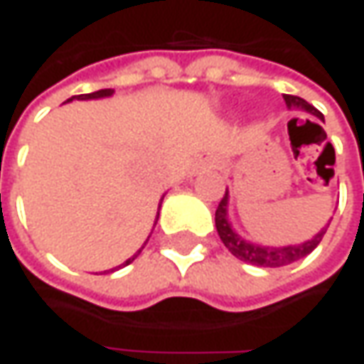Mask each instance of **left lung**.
I'll use <instances>...</instances> for the list:
<instances>
[{
	"instance_id": "obj_1",
	"label": "left lung",
	"mask_w": 364,
	"mask_h": 364,
	"mask_svg": "<svg viewBox=\"0 0 364 364\" xmlns=\"http://www.w3.org/2000/svg\"><path fill=\"white\" fill-rule=\"evenodd\" d=\"M284 101H286L287 109H301V111H306L310 115H316L320 121H324V115L316 107L310 105L308 101H304L301 97L284 95ZM215 225H217L220 241L225 243V247L237 259H241L245 263H251V265H257V267H284V265H289V263L306 257V255H310L314 251L318 243L322 241L326 229H328L330 220L328 225L322 227L310 241H304V243L286 245V247H269V245L253 243V241L243 239L239 232L232 229L231 220H229V188H227L223 200L218 203L217 213H215Z\"/></svg>"
}]
</instances>
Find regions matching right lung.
Returning <instances> with one entry per match:
<instances>
[{
  "instance_id": "1",
  "label": "right lung",
  "mask_w": 364,
  "mask_h": 364,
  "mask_svg": "<svg viewBox=\"0 0 364 364\" xmlns=\"http://www.w3.org/2000/svg\"><path fill=\"white\" fill-rule=\"evenodd\" d=\"M113 92H115V91H113V89H101V91L89 92V95H75V97H70V99H68L66 103H70L73 99H77V101H91V99H105V97H111ZM161 200H164V196H161ZM160 206H161V203H160ZM160 206H158V217H156V223H158V218H160ZM156 223H154V227H156ZM147 239H149V237H147ZM147 239H146V243H147ZM146 243L141 245V247H139V249H137V251H135V253H133L132 257L127 259V261H123V263H121L119 267H113V269H109V272H117V269H121V267H125V265H129V263H132L133 259H135V257H137V255H139V253H141V249L146 247Z\"/></svg>"
}]
</instances>
